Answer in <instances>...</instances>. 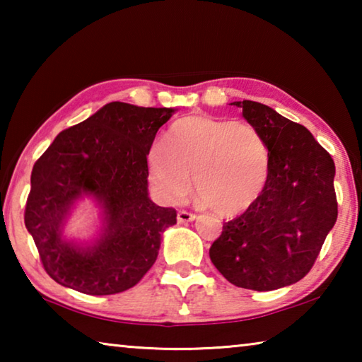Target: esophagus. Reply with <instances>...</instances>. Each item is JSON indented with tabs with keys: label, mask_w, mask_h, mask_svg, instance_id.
Here are the masks:
<instances>
[{
	"label": "esophagus",
	"mask_w": 362,
	"mask_h": 362,
	"mask_svg": "<svg viewBox=\"0 0 362 362\" xmlns=\"http://www.w3.org/2000/svg\"><path fill=\"white\" fill-rule=\"evenodd\" d=\"M194 218H196L194 214H192V212H187V211H179V214H177V222H179V223H188V222H193Z\"/></svg>",
	"instance_id": "1"
}]
</instances>
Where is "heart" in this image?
Here are the masks:
<instances>
[{
  "instance_id": "b5f03b06",
  "label": "heart",
  "mask_w": 362,
  "mask_h": 362,
  "mask_svg": "<svg viewBox=\"0 0 362 362\" xmlns=\"http://www.w3.org/2000/svg\"><path fill=\"white\" fill-rule=\"evenodd\" d=\"M148 177L159 196L179 201L192 187L217 216H236L252 206L267 187L269 150L249 122L192 115L175 121L168 145L155 144L146 155Z\"/></svg>"
}]
</instances>
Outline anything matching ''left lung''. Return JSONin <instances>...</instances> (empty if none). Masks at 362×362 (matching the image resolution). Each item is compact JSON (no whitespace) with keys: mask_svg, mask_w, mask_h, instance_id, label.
<instances>
[{"mask_svg":"<svg viewBox=\"0 0 362 362\" xmlns=\"http://www.w3.org/2000/svg\"><path fill=\"white\" fill-rule=\"evenodd\" d=\"M235 105L267 140L269 174L259 199L223 223L209 257L231 284L274 291L310 272L335 225V164L305 126L259 102Z\"/></svg>","mask_w":362,"mask_h":362,"instance_id":"8db88e82","label":"left lung"}]
</instances>
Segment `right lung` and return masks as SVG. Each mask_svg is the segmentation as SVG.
I'll return each instance as SVG.
<instances>
[{
  "instance_id": "right-lung-1",
  "label": "right lung",
  "mask_w": 362,
  "mask_h": 362,
  "mask_svg": "<svg viewBox=\"0 0 362 362\" xmlns=\"http://www.w3.org/2000/svg\"><path fill=\"white\" fill-rule=\"evenodd\" d=\"M173 113L107 103L60 132L35 163L25 226L56 283L88 296H112L136 286L156 262L163 233L177 223V212L148 198L146 155ZM84 194L104 209L103 235L89 248L62 236L72 203Z\"/></svg>"
}]
</instances>
